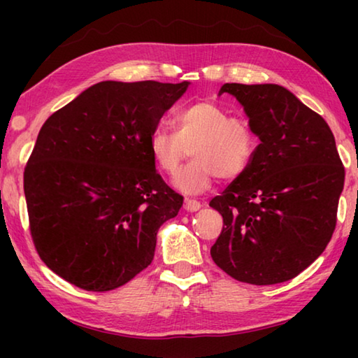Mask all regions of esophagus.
Returning <instances> with one entry per match:
<instances>
[{"label":"esophagus","mask_w":358,"mask_h":358,"mask_svg":"<svg viewBox=\"0 0 358 358\" xmlns=\"http://www.w3.org/2000/svg\"><path fill=\"white\" fill-rule=\"evenodd\" d=\"M201 207H202L201 202L194 201V199H186L185 201V210L187 211H197Z\"/></svg>","instance_id":"1"}]
</instances>
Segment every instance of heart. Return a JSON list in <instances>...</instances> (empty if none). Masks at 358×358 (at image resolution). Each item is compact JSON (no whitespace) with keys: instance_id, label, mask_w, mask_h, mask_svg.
<instances>
[{"instance_id":"b5f03b06","label":"heart","mask_w":358,"mask_h":358,"mask_svg":"<svg viewBox=\"0 0 358 358\" xmlns=\"http://www.w3.org/2000/svg\"><path fill=\"white\" fill-rule=\"evenodd\" d=\"M173 128L151 131L148 150L156 167L167 175L177 172L191 151L194 159L173 178V186L185 194L208 191L216 175L222 180L240 177L256 150L250 124L211 101L181 108L173 115Z\"/></svg>"}]
</instances>
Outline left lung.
I'll return each mask as SVG.
<instances>
[{"label":"left lung","mask_w":358,"mask_h":358,"mask_svg":"<svg viewBox=\"0 0 358 358\" xmlns=\"http://www.w3.org/2000/svg\"><path fill=\"white\" fill-rule=\"evenodd\" d=\"M260 143L250 166L210 207L222 216L211 246L234 280L268 286L295 278L329 245L344 167L325 120L275 83H224Z\"/></svg>","instance_id":"1"}]
</instances>
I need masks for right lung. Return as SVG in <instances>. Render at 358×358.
<instances>
[{
    "mask_svg": "<svg viewBox=\"0 0 358 358\" xmlns=\"http://www.w3.org/2000/svg\"><path fill=\"white\" fill-rule=\"evenodd\" d=\"M189 82L106 80L42 124L23 173L41 259L74 286L106 292L155 257L183 197L156 172L148 137Z\"/></svg>",
    "mask_w": 358,
    "mask_h": 358,
    "instance_id": "right-lung-1",
    "label": "right lung"
}]
</instances>
